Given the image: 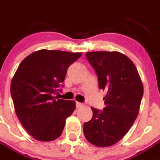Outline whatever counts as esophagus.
<instances>
[{
    "label": "esophagus",
    "instance_id": "obj_1",
    "mask_svg": "<svg viewBox=\"0 0 160 160\" xmlns=\"http://www.w3.org/2000/svg\"><path fill=\"white\" fill-rule=\"evenodd\" d=\"M83 105V104L80 103V102H76V106H77V108H80V107H82Z\"/></svg>",
    "mask_w": 160,
    "mask_h": 160
}]
</instances>
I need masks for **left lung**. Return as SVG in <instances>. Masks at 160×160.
Returning <instances> with one entry per match:
<instances>
[{"label": "left lung", "mask_w": 160, "mask_h": 160, "mask_svg": "<svg viewBox=\"0 0 160 160\" xmlns=\"http://www.w3.org/2000/svg\"><path fill=\"white\" fill-rule=\"evenodd\" d=\"M105 90V107L102 111L91 107L93 116L83 124L87 140L98 147L117 143L128 132L139 112L143 84L134 62L118 52H93L86 54Z\"/></svg>", "instance_id": "1"}]
</instances>
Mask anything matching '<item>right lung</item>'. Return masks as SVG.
Instances as JSON below:
<instances>
[{
    "label": "right lung",
    "mask_w": 160,
    "mask_h": 160,
    "mask_svg": "<svg viewBox=\"0 0 160 160\" xmlns=\"http://www.w3.org/2000/svg\"><path fill=\"white\" fill-rule=\"evenodd\" d=\"M82 53L43 49L28 55L11 83L15 112L23 128L41 142H51L62 133L66 118L75 110L74 101L55 97L69 66Z\"/></svg>",
    "instance_id": "right-lung-1"
}]
</instances>
